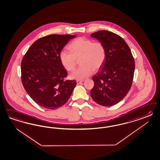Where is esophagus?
I'll return each instance as SVG.
<instances>
[{
	"instance_id": "34e87169",
	"label": "esophagus",
	"mask_w": 160,
	"mask_h": 160,
	"mask_svg": "<svg viewBox=\"0 0 160 160\" xmlns=\"http://www.w3.org/2000/svg\"><path fill=\"white\" fill-rule=\"evenodd\" d=\"M83 80H82V81H79V80H77V84H81V83L83 82Z\"/></svg>"
}]
</instances>
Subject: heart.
<instances>
[{
  "label": "heart",
  "mask_w": 160,
  "mask_h": 160,
  "mask_svg": "<svg viewBox=\"0 0 160 160\" xmlns=\"http://www.w3.org/2000/svg\"><path fill=\"white\" fill-rule=\"evenodd\" d=\"M70 52L62 51L59 59L63 67L68 71H73L79 60L81 65L72 72L69 77L72 79L82 80L92 72H96L103 65L106 59V49L102 43L93 42L84 38H79L72 41L68 46Z\"/></svg>",
  "instance_id": "b5f03b06"
}]
</instances>
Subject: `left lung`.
Here are the masks:
<instances>
[{
    "mask_svg": "<svg viewBox=\"0 0 160 160\" xmlns=\"http://www.w3.org/2000/svg\"><path fill=\"white\" fill-rule=\"evenodd\" d=\"M91 36L102 43L106 49L105 61L93 76L94 87L91 91L93 100L104 107L120 102L131 87L135 61L128 45L113 32L99 31Z\"/></svg>",
    "mask_w": 160,
    "mask_h": 160,
    "instance_id": "1",
    "label": "left lung"
}]
</instances>
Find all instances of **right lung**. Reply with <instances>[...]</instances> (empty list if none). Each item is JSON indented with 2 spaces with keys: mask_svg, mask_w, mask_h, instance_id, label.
Returning a JSON list of instances; mask_svg holds the SVG:
<instances>
[{
  "mask_svg": "<svg viewBox=\"0 0 160 160\" xmlns=\"http://www.w3.org/2000/svg\"><path fill=\"white\" fill-rule=\"evenodd\" d=\"M75 35L53 34L35 42L21 62V79L26 92L36 103L48 109L63 105L77 82L65 80L68 73L59 53Z\"/></svg>",
  "mask_w": 160,
  "mask_h": 160,
  "instance_id": "add662e5",
  "label": "right lung"
}]
</instances>
